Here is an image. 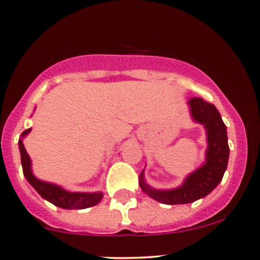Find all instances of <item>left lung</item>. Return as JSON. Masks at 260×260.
Returning a JSON list of instances; mask_svg holds the SVG:
<instances>
[{"instance_id": "8db88e82", "label": "left lung", "mask_w": 260, "mask_h": 260, "mask_svg": "<svg viewBox=\"0 0 260 260\" xmlns=\"http://www.w3.org/2000/svg\"><path fill=\"white\" fill-rule=\"evenodd\" d=\"M190 115L193 122L200 123L206 131L205 162L199 169L191 172L179 187L159 190L151 187L145 180V170L140 175L141 190L166 205L190 204L208 196L222 180L229 161L226 125L224 124L219 111L214 104L193 96L187 101Z\"/></svg>"}]
</instances>
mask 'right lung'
I'll return each instance as SVG.
<instances>
[{"instance_id":"right-lung-1","label":"right lung","mask_w":260,"mask_h":260,"mask_svg":"<svg viewBox=\"0 0 260 260\" xmlns=\"http://www.w3.org/2000/svg\"><path fill=\"white\" fill-rule=\"evenodd\" d=\"M31 132V128L23 131L21 133V137L18 140V149H20L21 154V165H22L23 176L28 181L31 186L38 191L39 195L43 199L48 200L49 203L54 204L55 206L61 209H68V210H73V209H86L90 206L96 205L101 203L102 198H103V192L102 191H96V192H70L62 188L61 186L56 185V183L46 182L35 176L32 174V169H31V158L28 153L26 152L25 146H23L22 140Z\"/></svg>"}]
</instances>
